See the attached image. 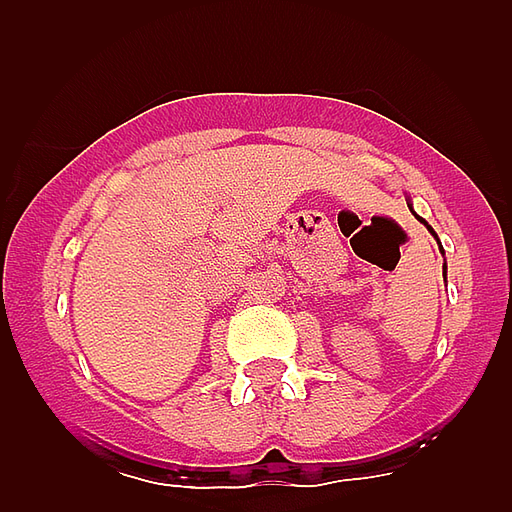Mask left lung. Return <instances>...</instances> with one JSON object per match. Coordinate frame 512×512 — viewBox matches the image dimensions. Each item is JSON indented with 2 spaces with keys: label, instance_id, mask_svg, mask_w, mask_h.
<instances>
[{
  "label": "left lung",
  "instance_id": "obj_1",
  "mask_svg": "<svg viewBox=\"0 0 512 512\" xmlns=\"http://www.w3.org/2000/svg\"><path fill=\"white\" fill-rule=\"evenodd\" d=\"M408 207H410V202H408ZM410 212H413V207H410ZM413 215H415V212H413ZM415 217H418V215H415ZM418 220H420V223H423V225H425V228H428V233H431V235H433V238H436V241H438V235H436V230H433V228H431V225L425 223L423 217H418ZM438 251H441V246H438ZM443 277H446V264H443Z\"/></svg>",
  "mask_w": 512,
  "mask_h": 512
}]
</instances>
